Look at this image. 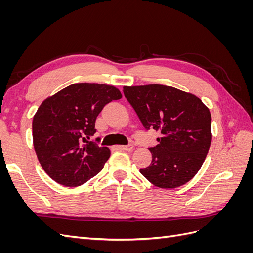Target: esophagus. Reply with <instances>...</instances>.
I'll list each match as a JSON object with an SVG mask.
<instances>
[{
    "instance_id": "esophagus-1",
    "label": "esophagus",
    "mask_w": 253,
    "mask_h": 253,
    "mask_svg": "<svg viewBox=\"0 0 253 253\" xmlns=\"http://www.w3.org/2000/svg\"><path fill=\"white\" fill-rule=\"evenodd\" d=\"M115 150H125V151H132L134 149L133 144H127V145H115Z\"/></svg>"
}]
</instances>
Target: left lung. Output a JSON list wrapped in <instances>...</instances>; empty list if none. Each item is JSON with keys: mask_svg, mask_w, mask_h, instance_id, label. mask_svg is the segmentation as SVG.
Segmentation results:
<instances>
[{"mask_svg": "<svg viewBox=\"0 0 253 253\" xmlns=\"http://www.w3.org/2000/svg\"><path fill=\"white\" fill-rule=\"evenodd\" d=\"M124 94L144 128L160 131L152 162L140 173L158 188L185 185L201 169L211 144V114L196 96L149 84L125 86Z\"/></svg>", "mask_w": 253, "mask_h": 253, "instance_id": "obj_1", "label": "left lung"}]
</instances>
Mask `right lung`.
<instances>
[{
  "mask_svg": "<svg viewBox=\"0 0 253 253\" xmlns=\"http://www.w3.org/2000/svg\"><path fill=\"white\" fill-rule=\"evenodd\" d=\"M118 88L98 83H75L45 99L33 120L38 159L47 175L66 187L85 183L103 169L111 152L89 140L104 106L119 100Z\"/></svg>",
  "mask_w": 253,
  "mask_h": 253,
  "instance_id": "obj_1",
  "label": "right lung"
}]
</instances>
